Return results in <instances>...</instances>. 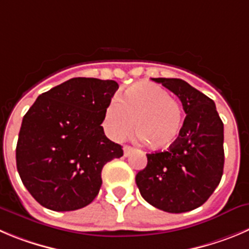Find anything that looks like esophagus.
Wrapping results in <instances>:
<instances>
[{"mask_svg": "<svg viewBox=\"0 0 249 249\" xmlns=\"http://www.w3.org/2000/svg\"><path fill=\"white\" fill-rule=\"evenodd\" d=\"M132 152H134V147H131V146L129 145L124 146V156H130Z\"/></svg>", "mask_w": 249, "mask_h": 249, "instance_id": "1", "label": "esophagus"}]
</instances>
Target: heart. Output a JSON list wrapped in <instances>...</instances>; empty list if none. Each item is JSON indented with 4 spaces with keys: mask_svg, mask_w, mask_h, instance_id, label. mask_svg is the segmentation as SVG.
<instances>
[{
    "mask_svg": "<svg viewBox=\"0 0 249 249\" xmlns=\"http://www.w3.org/2000/svg\"><path fill=\"white\" fill-rule=\"evenodd\" d=\"M153 148H168L182 131V110L163 87L155 83H136L127 88L107 108L104 126L115 140H123L134 131Z\"/></svg>",
    "mask_w": 249,
    "mask_h": 249,
    "instance_id": "b5f03b06",
    "label": "heart"
}]
</instances>
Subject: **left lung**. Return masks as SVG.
Wrapping results in <instances>:
<instances>
[{"label":"left lung","instance_id":"obj_1","mask_svg":"<svg viewBox=\"0 0 249 249\" xmlns=\"http://www.w3.org/2000/svg\"><path fill=\"white\" fill-rule=\"evenodd\" d=\"M182 102L187 117L178 140L163 152L147 153L136 185L148 204L172 213L203 205L224 172V123L213 99L179 78H152Z\"/></svg>","mask_w":249,"mask_h":249}]
</instances>
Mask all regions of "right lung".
Here are the masks:
<instances>
[{"label":"right lung","mask_w":249,"mask_h":249,"mask_svg":"<svg viewBox=\"0 0 249 249\" xmlns=\"http://www.w3.org/2000/svg\"><path fill=\"white\" fill-rule=\"evenodd\" d=\"M111 80L76 77L36 98L23 117L16 161L23 184L44 208L72 211L98 195L102 169L123 156L102 123L114 93Z\"/></svg>","instance_id":"add662e5"}]
</instances>
